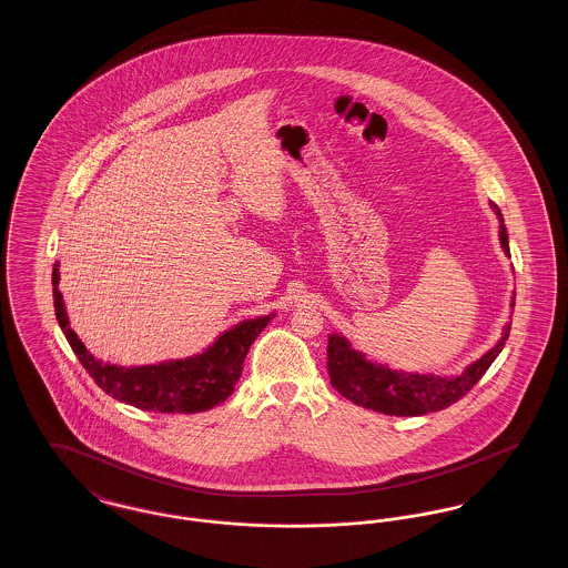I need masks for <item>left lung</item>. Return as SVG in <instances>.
Here are the masks:
<instances>
[{"label":"left lung","mask_w":568,"mask_h":568,"mask_svg":"<svg viewBox=\"0 0 568 568\" xmlns=\"http://www.w3.org/2000/svg\"><path fill=\"white\" fill-rule=\"evenodd\" d=\"M494 213L500 221V244L509 255V236L500 209L491 204ZM511 306H515V296ZM511 324L505 327L503 338L489 352L473 362L458 377H436V375H413L403 371H392L383 364L368 362L359 352L352 349L349 341L341 334L327 338V373L329 383L338 394H343L353 405L373 408L383 415L396 417H415L433 410H443L458 403L466 396L473 385L486 375L491 362L503 352L505 341L509 338Z\"/></svg>","instance_id":"obj_1"}]
</instances>
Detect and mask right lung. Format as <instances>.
I'll use <instances>...</instances> for the list:
<instances>
[{"instance_id":"right-lung-1","label":"right lung","mask_w":568,"mask_h":568,"mask_svg":"<svg viewBox=\"0 0 568 568\" xmlns=\"http://www.w3.org/2000/svg\"><path fill=\"white\" fill-rule=\"evenodd\" d=\"M59 264L53 268V304L59 327L63 329L72 352L81 359L89 377L114 400L155 413H200L221 405L243 373V362L253 341L268 325L272 315L246 320L223 332L200 355L187 359H168L151 366H114L95 359L70 327L63 297L57 290Z\"/></svg>"}]
</instances>
